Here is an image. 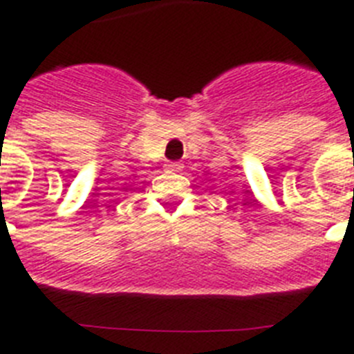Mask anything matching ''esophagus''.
Here are the masks:
<instances>
[{"label":"esophagus","mask_w":354,"mask_h":354,"mask_svg":"<svg viewBox=\"0 0 354 354\" xmlns=\"http://www.w3.org/2000/svg\"><path fill=\"white\" fill-rule=\"evenodd\" d=\"M166 169H168V171H180V169H183V164L177 162V160H169V162H166Z\"/></svg>","instance_id":"34e87169"}]
</instances>
